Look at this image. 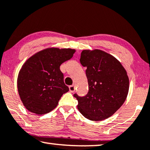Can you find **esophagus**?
<instances>
[{"label": "esophagus", "instance_id": "esophagus-1", "mask_svg": "<svg viewBox=\"0 0 150 150\" xmlns=\"http://www.w3.org/2000/svg\"><path fill=\"white\" fill-rule=\"evenodd\" d=\"M69 91L71 93H74V92L75 91V86L72 85V86H69Z\"/></svg>", "mask_w": 150, "mask_h": 150}]
</instances>
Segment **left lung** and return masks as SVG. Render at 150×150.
Returning <instances> with one entry per match:
<instances>
[{
  "label": "left lung",
  "instance_id": "obj_1",
  "mask_svg": "<svg viewBox=\"0 0 150 150\" xmlns=\"http://www.w3.org/2000/svg\"><path fill=\"white\" fill-rule=\"evenodd\" d=\"M80 63L86 67L88 93L84 97L75 94L77 108L91 121L111 117L123 104L129 91V78L120 62L100 49L83 50Z\"/></svg>",
  "mask_w": 150,
  "mask_h": 150
}]
</instances>
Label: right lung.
<instances>
[{
    "label": "right lung",
    "mask_w": 150,
    "mask_h": 150,
    "mask_svg": "<svg viewBox=\"0 0 150 150\" xmlns=\"http://www.w3.org/2000/svg\"><path fill=\"white\" fill-rule=\"evenodd\" d=\"M73 49L47 48L24 63L17 79L18 94L26 109L45 115L55 108L64 93L69 91L59 67L73 56Z\"/></svg>",
    "instance_id": "obj_1"
}]
</instances>
